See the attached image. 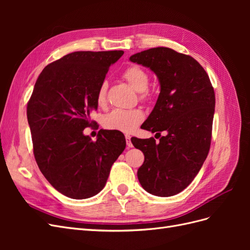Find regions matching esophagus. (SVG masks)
<instances>
[{
	"label": "esophagus",
	"mask_w": 250,
	"mask_h": 250,
	"mask_svg": "<svg viewBox=\"0 0 250 250\" xmlns=\"http://www.w3.org/2000/svg\"><path fill=\"white\" fill-rule=\"evenodd\" d=\"M125 139H126V144H127V146L128 147H132V143H131V141H130V139H131V137L130 135H128V134H126L125 135Z\"/></svg>",
	"instance_id": "obj_1"
}]
</instances>
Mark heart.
<instances>
[{
	"label": "heart",
	"mask_w": 250,
	"mask_h": 250,
	"mask_svg": "<svg viewBox=\"0 0 250 250\" xmlns=\"http://www.w3.org/2000/svg\"><path fill=\"white\" fill-rule=\"evenodd\" d=\"M122 78L134 90L141 93V99H147L148 93L146 88L149 83L147 73L139 66H129L123 72ZM106 83L103 82L97 90L96 101L99 106H104L106 103ZM144 120V113L140 109H115L104 117L103 126L109 130L121 132H131Z\"/></svg>",
	"instance_id": "heart-1"
}]
</instances>
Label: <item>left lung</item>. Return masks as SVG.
I'll use <instances>...</instances> for the list:
<instances>
[{"instance_id": "8db88e82", "label": "left lung", "mask_w": 250, "mask_h": 250, "mask_svg": "<svg viewBox=\"0 0 250 250\" xmlns=\"http://www.w3.org/2000/svg\"><path fill=\"white\" fill-rule=\"evenodd\" d=\"M130 62L154 72L161 93L142 125L160 138L131 139L145 161L138 178L145 190L160 197L176 195L190 185L208 154L215 112V92L208 75L190 55L158 47L137 53Z\"/></svg>"}]
</instances>
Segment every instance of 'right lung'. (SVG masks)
Instances as JSON below:
<instances>
[{"label": "right lung", "mask_w": 250, "mask_h": 250, "mask_svg": "<svg viewBox=\"0 0 250 250\" xmlns=\"http://www.w3.org/2000/svg\"><path fill=\"white\" fill-rule=\"evenodd\" d=\"M123 51H78L48 64L27 105L37 166L52 187L73 199L97 195L126 147L122 132L83 134L94 123L97 90Z\"/></svg>", "instance_id": "right-lung-1"}]
</instances>
